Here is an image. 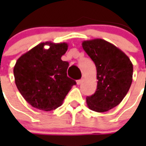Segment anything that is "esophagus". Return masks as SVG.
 Instances as JSON below:
<instances>
[{
    "mask_svg": "<svg viewBox=\"0 0 146 146\" xmlns=\"http://www.w3.org/2000/svg\"><path fill=\"white\" fill-rule=\"evenodd\" d=\"M83 80H83V79L78 80H77V81H76V84H78V85H80V84H81V83L83 82Z\"/></svg>",
    "mask_w": 146,
    "mask_h": 146,
    "instance_id": "34e87169",
    "label": "esophagus"
}]
</instances>
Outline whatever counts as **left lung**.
Wrapping results in <instances>:
<instances>
[{"label": "left lung", "instance_id": "obj_1", "mask_svg": "<svg viewBox=\"0 0 146 146\" xmlns=\"http://www.w3.org/2000/svg\"><path fill=\"white\" fill-rule=\"evenodd\" d=\"M82 47L95 62L98 80L95 93L86 98L87 105L90 110L104 113L118 106L128 92L133 65L124 52L102 39L84 40Z\"/></svg>", "mask_w": 146, "mask_h": 146}]
</instances>
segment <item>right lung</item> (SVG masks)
Wrapping results in <instances>:
<instances>
[{
  "mask_svg": "<svg viewBox=\"0 0 146 146\" xmlns=\"http://www.w3.org/2000/svg\"><path fill=\"white\" fill-rule=\"evenodd\" d=\"M49 46L45 49L44 46ZM67 43H40L18 58L14 66L15 82L25 100L33 107L51 111L59 107L76 84L67 76L69 62L61 59Z\"/></svg>",
  "mask_w": 146,
  "mask_h": 146,
  "instance_id": "1",
  "label": "right lung"
}]
</instances>
